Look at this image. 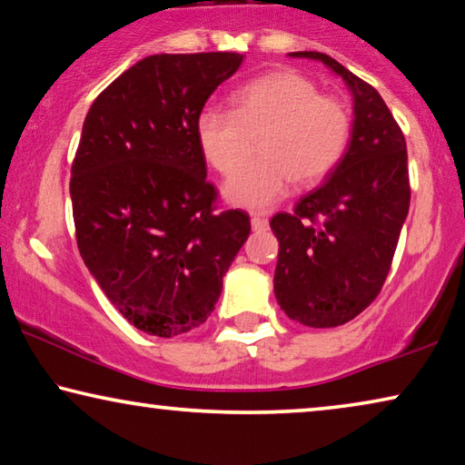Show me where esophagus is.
Returning a JSON list of instances; mask_svg holds the SVG:
<instances>
[{
    "instance_id": "esophagus-1",
    "label": "esophagus",
    "mask_w": 465,
    "mask_h": 465,
    "mask_svg": "<svg viewBox=\"0 0 465 465\" xmlns=\"http://www.w3.org/2000/svg\"><path fill=\"white\" fill-rule=\"evenodd\" d=\"M251 225H252V230L254 232H262V230H267V219L265 217H259V214H252V219H251Z\"/></svg>"
}]
</instances>
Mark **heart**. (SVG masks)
Returning a JSON list of instances; mask_svg holds the SVG:
<instances>
[{
    "label": "heart",
    "instance_id": "1",
    "mask_svg": "<svg viewBox=\"0 0 465 465\" xmlns=\"http://www.w3.org/2000/svg\"><path fill=\"white\" fill-rule=\"evenodd\" d=\"M235 110L206 106L196 135L214 171L230 175L252 154H261L225 183L230 203L267 211L292 188L317 183L341 163L351 140L349 106L320 94L315 81L296 71H277L235 94Z\"/></svg>",
    "mask_w": 465,
    "mask_h": 465
}]
</instances>
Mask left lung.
<instances>
[{
	"label": "left lung",
	"mask_w": 465,
	"mask_h": 465,
	"mask_svg": "<svg viewBox=\"0 0 465 465\" xmlns=\"http://www.w3.org/2000/svg\"><path fill=\"white\" fill-rule=\"evenodd\" d=\"M290 55L322 60L355 100L351 143L341 163L292 213L272 219L280 242L273 290L283 313L309 328H336L376 301L391 272L411 200L407 143L370 83L328 54Z\"/></svg>",
	"instance_id": "obj_1"
}]
</instances>
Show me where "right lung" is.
<instances>
[{
	"mask_svg": "<svg viewBox=\"0 0 465 465\" xmlns=\"http://www.w3.org/2000/svg\"><path fill=\"white\" fill-rule=\"evenodd\" d=\"M233 52L154 54L95 98L73 161L79 252L119 313L173 338L206 322L251 217L219 209L196 121Z\"/></svg>",
	"mask_w": 465,
	"mask_h": 465,
	"instance_id": "right-lung-1",
	"label": "right lung"
}]
</instances>
